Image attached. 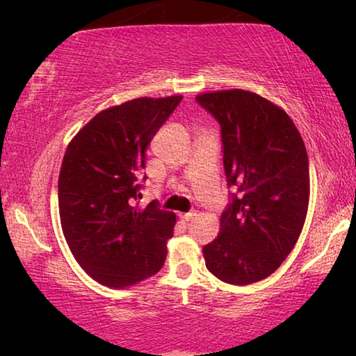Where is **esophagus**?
I'll list each match as a JSON object with an SVG mask.
<instances>
[{"label": "esophagus", "instance_id": "obj_1", "mask_svg": "<svg viewBox=\"0 0 356 356\" xmlns=\"http://www.w3.org/2000/svg\"><path fill=\"white\" fill-rule=\"evenodd\" d=\"M195 216H196L195 212H188V213H180L179 218L182 221H191L193 218H195Z\"/></svg>", "mask_w": 356, "mask_h": 356}]
</instances>
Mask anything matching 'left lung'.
I'll use <instances>...</instances> for the list:
<instances>
[{
    "instance_id": "obj_1",
    "label": "left lung",
    "mask_w": 356,
    "mask_h": 356,
    "mask_svg": "<svg viewBox=\"0 0 356 356\" xmlns=\"http://www.w3.org/2000/svg\"><path fill=\"white\" fill-rule=\"evenodd\" d=\"M218 120L232 200L220 234L202 248L206 267L227 284L265 280L293 250L309 204V163L292 119L243 89L196 95Z\"/></svg>"
}]
</instances>
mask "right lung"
<instances>
[{
  "label": "right lung",
  "mask_w": 356,
  "mask_h": 356,
  "mask_svg": "<svg viewBox=\"0 0 356 356\" xmlns=\"http://www.w3.org/2000/svg\"><path fill=\"white\" fill-rule=\"evenodd\" d=\"M182 95L141 97L100 111L69 143L58 180L63 232L81 268L124 289L160 272L176 215L141 209L146 149ZM146 177H143V180Z\"/></svg>",
  "instance_id": "1"
}]
</instances>
